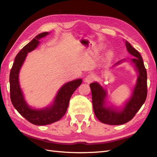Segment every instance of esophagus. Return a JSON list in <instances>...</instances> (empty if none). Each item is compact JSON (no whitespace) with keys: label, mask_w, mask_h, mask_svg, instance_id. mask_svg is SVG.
Instances as JSON below:
<instances>
[{"label":"esophagus","mask_w":157,"mask_h":157,"mask_svg":"<svg viewBox=\"0 0 157 157\" xmlns=\"http://www.w3.org/2000/svg\"><path fill=\"white\" fill-rule=\"evenodd\" d=\"M94 79H95L94 75H88L86 77V78L84 79V82H86V83H88V84H89V83H91V82L94 81Z\"/></svg>","instance_id":"1"}]
</instances>
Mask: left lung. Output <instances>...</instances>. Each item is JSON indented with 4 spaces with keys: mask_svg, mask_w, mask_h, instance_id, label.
I'll list each match as a JSON object with an SVG mask.
<instances>
[{
    "mask_svg": "<svg viewBox=\"0 0 157 157\" xmlns=\"http://www.w3.org/2000/svg\"><path fill=\"white\" fill-rule=\"evenodd\" d=\"M128 51L134 56L131 61L134 63L139 75L131 98L126 103L125 107L120 111L105 106L106 92L98 83H92L90 87L92 92V105L96 117L103 123L109 125H122L132 120L144 104L147 96V73L144 61L140 52L125 41ZM121 61L116 64H118Z\"/></svg>",
    "mask_w": 157,
    "mask_h": 157,
    "instance_id": "8db88e82",
    "label": "left lung"
}]
</instances>
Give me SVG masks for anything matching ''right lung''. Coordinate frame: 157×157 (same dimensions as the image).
I'll return each mask as SVG.
<instances>
[{
    "label": "right lung",
    "instance_id": "right-lung-1",
    "mask_svg": "<svg viewBox=\"0 0 157 157\" xmlns=\"http://www.w3.org/2000/svg\"><path fill=\"white\" fill-rule=\"evenodd\" d=\"M48 34V32H43L37 35L19 52L15 59L9 76L10 97L13 106L28 121L37 125H48L61 119L67 110L73 93L80 86L82 82V79H79L63 85L58 92L54 104L51 107L35 110L31 109L26 104L19 84V70L28 52L37 47L39 44L38 40Z\"/></svg>",
    "mask_w": 157,
    "mask_h": 157
}]
</instances>
